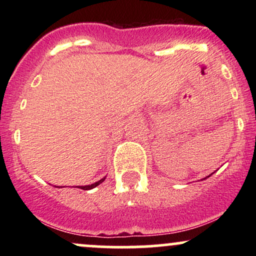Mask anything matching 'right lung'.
<instances>
[{
    "label": "right lung",
    "mask_w": 256,
    "mask_h": 256,
    "mask_svg": "<svg viewBox=\"0 0 256 256\" xmlns=\"http://www.w3.org/2000/svg\"><path fill=\"white\" fill-rule=\"evenodd\" d=\"M106 179V177L104 178H102V179H100L98 182H96V183H94V184H91V185H85V186H78V188H80V189H83V190H90V189H94V188H96L98 186V185H100L102 183V182H104Z\"/></svg>",
    "instance_id": "obj_1"
}]
</instances>
